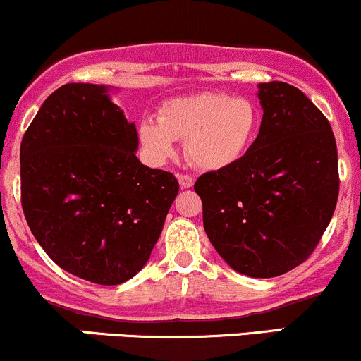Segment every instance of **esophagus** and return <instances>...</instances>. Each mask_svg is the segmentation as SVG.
Instances as JSON below:
<instances>
[{
	"label": "esophagus",
	"mask_w": 361,
	"mask_h": 361,
	"mask_svg": "<svg viewBox=\"0 0 361 361\" xmlns=\"http://www.w3.org/2000/svg\"><path fill=\"white\" fill-rule=\"evenodd\" d=\"M178 181H180L181 188H192L195 180L190 175H178Z\"/></svg>",
	"instance_id": "esophagus-1"
}]
</instances>
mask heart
I'll use <instances>...</instances> for the list:
<instances>
[{"instance_id":"1","label":"heart","mask_w":361,"mask_h":361,"mask_svg":"<svg viewBox=\"0 0 361 361\" xmlns=\"http://www.w3.org/2000/svg\"><path fill=\"white\" fill-rule=\"evenodd\" d=\"M259 127L258 106L243 97L204 91L163 103L157 120L139 123V140L156 163L175 156L176 140H186L198 168L219 171L234 166L250 151Z\"/></svg>"}]
</instances>
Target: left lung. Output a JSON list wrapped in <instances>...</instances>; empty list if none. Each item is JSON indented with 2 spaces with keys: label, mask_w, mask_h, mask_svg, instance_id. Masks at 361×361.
<instances>
[{
  "label": "left lung",
  "mask_w": 361,
  "mask_h": 361,
  "mask_svg": "<svg viewBox=\"0 0 361 361\" xmlns=\"http://www.w3.org/2000/svg\"><path fill=\"white\" fill-rule=\"evenodd\" d=\"M263 118L241 161L195 183L215 251L252 279L283 275L312 255L339 193L329 120L295 86L259 82Z\"/></svg>",
  "instance_id": "left-lung-1"
}]
</instances>
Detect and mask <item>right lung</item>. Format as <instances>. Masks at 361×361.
<instances>
[{"label": "right lung", "mask_w": 361, "mask_h": 361, "mask_svg": "<svg viewBox=\"0 0 361 361\" xmlns=\"http://www.w3.org/2000/svg\"><path fill=\"white\" fill-rule=\"evenodd\" d=\"M106 86L69 82L47 98L20 146L22 207L54 263L118 285L151 256L180 185L144 166L137 130Z\"/></svg>", "instance_id": "add662e5"}]
</instances>
